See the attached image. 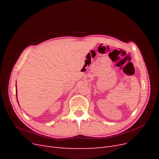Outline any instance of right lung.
Returning <instances> with one entry per match:
<instances>
[{"label":"right lung","mask_w":159,"mask_h":159,"mask_svg":"<svg viewBox=\"0 0 159 159\" xmlns=\"http://www.w3.org/2000/svg\"><path fill=\"white\" fill-rule=\"evenodd\" d=\"M16 97H17V89H16ZM17 102H18V98H17ZM18 105H19V103H18Z\"/></svg>","instance_id":"1"}]
</instances>
